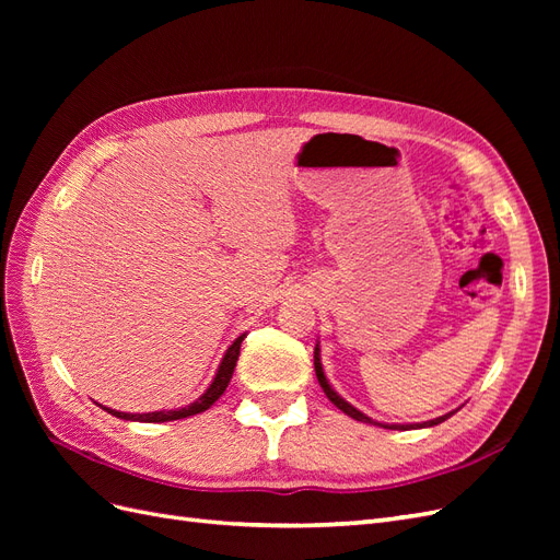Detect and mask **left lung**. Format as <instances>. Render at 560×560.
Returning <instances> with one entry per match:
<instances>
[{
	"label": "left lung",
	"instance_id": "8db88e82",
	"mask_svg": "<svg viewBox=\"0 0 560 560\" xmlns=\"http://www.w3.org/2000/svg\"><path fill=\"white\" fill-rule=\"evenodd\" d=\"M315 376H317V381H319V385H322V389H325V395L329 397V401L334 404V406H338V409H341L346 416H350V418H354V420H360V422H369V425H381V428H395V430H411V428H432V425H439V422H444L446 418H451L455 411H451V413H446V416H439V418H434V420H428V422H416V425H385V422H378V420H374V418H369L366 413H362L360 409H354L352 404H348L341 395L336 393V389L329 385V381H327V376H325V369H322V360H319V343L315 346Z\"/></svg>",
	"mask_w": 560,
	"mask_h": 560
}]
</instances>
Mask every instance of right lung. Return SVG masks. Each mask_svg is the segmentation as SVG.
I'll return each mask as SVG.
<instances>
[{"label":"right lung","mask_w":560,"mask_h":560,"mask_svg":"<svg viewBox=\"0 0 560 560\" xmlns=\"http://www.w3.org/2000/svg\"><path fill=\"white\" fill-rule=\"evenodd\" d=\"M247 334H241L235 341L229 346L226 354L222 364H219L217 374L210 383V387L202 393L194 404L184 406V409H177V411H154V413H124V411H116V409H107V406H103V409L116 418H124V420H138V422H167V420H179V418H189V416H196V413H202L208 411L210 406L224 395V389L229 387L231 383V376H233V369H235V362H238V354H241V343L243 338Z\"/></svg>","instance_id":"1"}]
</instances>
